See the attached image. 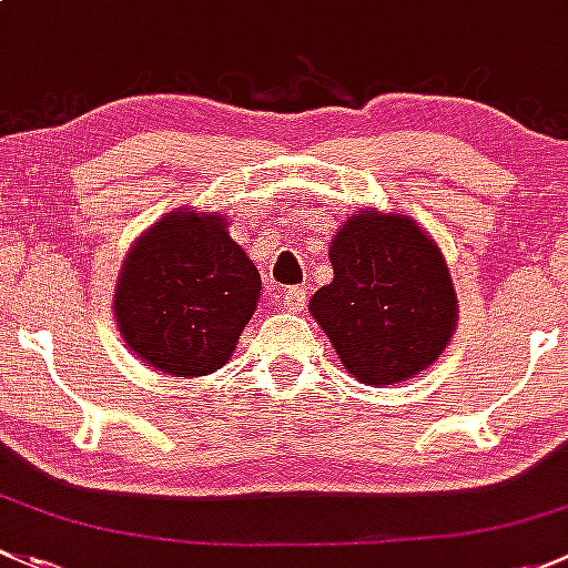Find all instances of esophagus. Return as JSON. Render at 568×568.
Returning a JSON list of instances; mask_svg holds the SVG:
<instances>
[{"mask_svg":"<svg viewBox=\"0 0 568 568\" xmlns=\"http://www.w3.org/2000/svg\"><path fill=\"white\" fill-rule=\"evenodd\" d=\"M282 303L286 312H303V306H306V286H286Z\"/></svg>","mask_w":568,"mask_h":568,"instance_id":"obj_1","label":"esophagus"}]
</instances>
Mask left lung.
I'll use <instances>...</instances> for the list:
<instances>
[{
  "label": "left lung",
  "instance_id": "8db88e82",
  "mask_svg": "<svg viewBox=\"0 0 568 568\" xmlns=\"http://www.w3.org/2000/svg\"><path fill=\"white\" fill-rule=\"evenodd\" d=\"M333 282L308 312L366 385L413 377L440 358L457 297L440 248L402 215L361 210L333 237Z\"/></svg>",
  "mask_w": 568,
  "mask_h": 568
}]
</instances>
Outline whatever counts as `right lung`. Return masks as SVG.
Returning a JSON list of instances; mask_svg holds the SVG:
<instances>
[{
  "instance_id": "obj_1",
  "label": "right lung",
  "mask_w": 568,
  "mask_h": 568,
  "mask_svg": "<svg viewBox=\"0 0 568 568\" xmlns=\"http://www.w3.org/2000/svg\"><path fill=\"white\" fill-rule=\"evenodd\" d=\"M219 215L172 213L128 254L114 295L122 338L144 364L199 377L230 361L262 278Z\"/></svg>"
}]
</instances>
